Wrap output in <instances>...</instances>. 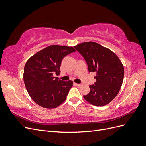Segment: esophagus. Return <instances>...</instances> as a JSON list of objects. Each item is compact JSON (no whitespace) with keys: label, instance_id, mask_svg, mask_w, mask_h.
Listing matches in <instances>:
<instances>
[{"label":"esophagus","instance_id":"esophagus-1","mask_svg":"<svg viewBox=\"0 0 146 146\" xmlns=\"http://www.w3.org/2000/svg\"><path fill=\"white\" fill-rule=\"evenodd\" d=\"M75 85H76L77 87H80L82 85V84H76V83H75Z\"/></svg>","mask_w":146,"mask_h":146}]
</instances>
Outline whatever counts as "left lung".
Listing matches in <instances>:
<instances>
[{"label":"left lung","instance_id":"1","mask_svg":"<svg viewBox=\"0 0 146 146\" xmlns=\"http://www.w3.org/2000/svg\"><path fill=\"white\" fill-rule=\"evenodd\" d=\"M87 64L89 72H96V81L90 85V91L84 96L97 106L109 104L119 92L124 78V67L120 59L111 50L98 43L87 42L74 47Z\"/></svg>","mask_w":146,"mask_h":146}]
</instances>
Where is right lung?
Listing matches in <instances>:
<instances>
[{
    "label": "right lung",
    "instance_id": "obj_1",
    "mask_svg": "<svg viewBox=\"0 0 146 146\" xmlns=\"http://www.w3.org/2000/svg\"><path fill=\"white\" fill-rule=\"evenodd\" d=\"M75 51L72 47L50 46L26 62L23 73L25 85L31 98L38 105L55 108L66 100L73 82L61 80L53 77V74H59L62 59Z\"/></svg>",
    "mask_w": 146,
    "mask_h": 146
}]
</instances>
